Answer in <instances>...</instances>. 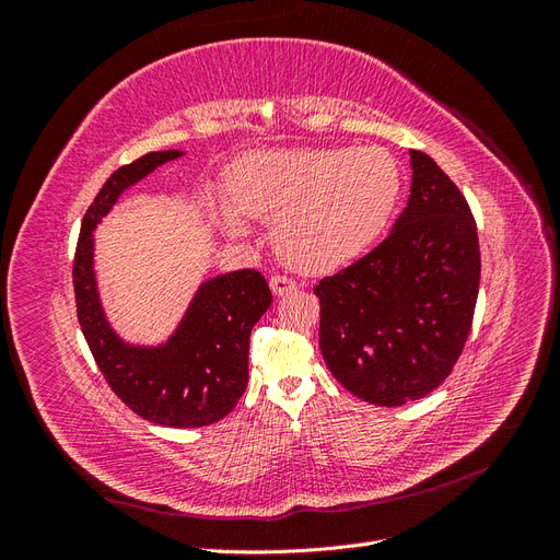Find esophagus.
<instances>
[{
	"mask_svg": "<svg viewBox=\"0 0 560 560\" xmlns=\"http://www.w3.org/2000/svg\"><path fill=\"white\" fill-rule=\"evenodd\" d=\"M268 284H270V290H273L276 296H282L287 292L296 290V282L292 278H287V276H273L268 280Z\"/></svg>",
	"mask_w": 560,
	"mask_h": 560,
	"instance_id": "esophagus-1",
	"label": "esophagus"
}]
</instances>
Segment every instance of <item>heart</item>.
Instances as JSON below:
<instances>
[{"label": "heart", "mask_w": 560, "mask_h": 560, "mask_svg": "<svg viewBox=\"0 0 560 560\" xmlns=\"http://www.w3.org/2000/svg\"><path fill=\"white\" fill-rule=\"evenodd\" d=\"M233 202L217 219L231 235L249 231L247 214L276 219L273 243L287 264L329 273L374 247L401 200L404 171L383 147L276 149L231 167Z\"/></svg>", "instance_id": "obj_1"}]
</instances>
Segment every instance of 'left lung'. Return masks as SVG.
I'll return each mask as SVG.
<instances>
[{
  "label": "left lung",
  "mask_w": 560,
  "mask_h": 560,
  "mask_svg": "<svg viewBox=\"0 0 560 560\" xmlns=\"http://www.w3.org/2000/svg\"><path fill=\"white\" fill-rule=\"evenodd\" d=\"M411 196L387 238L319 280V350L334 378L376 406L422 399L471 329L481 257L460 189L411 149Z\"/></svg>",
  "instance_id": "obj_1"
}]
</instances>
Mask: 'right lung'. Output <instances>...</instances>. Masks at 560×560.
Returning <instances> with one entry per match:
<instances>
[{
  "instance_id": "1",
  "label": "right lung",
  "mask_w": 560,
  "mask_h": 560,
  "mask_svg": "<svg viewBox=\"0 0 560 560\" xmlns=\"http://www.w3.org/2000/svg\"><path fill=\"white\" fill-rule=\"evenodd\" d=\"M179 156V149L151 151L105 182L83 214L72 278L81 331L116 397L149 422L186 430L222 420L243 397L249 334L273 294L259 270H233L200 282L167 341L138 346L114 331L97 294L93 231L126 189Z\"/></svg>"
}]
</instances>
